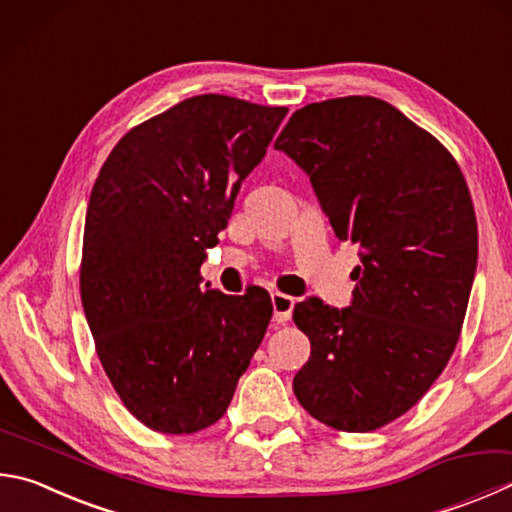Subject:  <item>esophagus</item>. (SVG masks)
Wrapping results in <instances>:
<instances>
[{"mask_svg":"<svg viewBox=\"0 0 512 512\" xmlns=\"http://www.w3.org/2000/svg\"><path fill=\"white\" fill-rule=\"evenodd\" d=\"M271 304H273V320L277 324H284V322L291 320V313H293V306H295V300L291 295L273 293Z\"/></svg>","mask_w":512,"mask_h":512,"instance_id":"obj_1","label":"esophagus"}]
</instances>
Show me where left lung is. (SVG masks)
Listing matches in <instances>:
<instances>
[{
	"label": "left lung",
	"mask_w": 512,
	"mask_h": 512,
	"mask_svg": "<svg viewBox=\"0 0 512 512\" xmlns=\"http://www.w3.org/2000/svg\"><path fill=\"white\" fill-rule=\"evenodd\" d=\"M275 150L360 255L349 306L295 304L311 358L293 392L333 430H378L421 401L457 347L477 271L466 179L432 134L371 96L297 109Z\"/></svg>",
	"instance_id": "obj_1"
}]
</instances>
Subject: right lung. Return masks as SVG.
Instances as JSON below:
<instances>
[{
  "mask_svg": "<svg viewBox=\"0 0 512 512\" xmlns=\"http://www.w3.org/2000/svg\"><path fill=\"white\" fill-rule=\"evenodd\" d=\"M286 114L192 96L120 138L91 190L82 309L120 401L156 432L217 423L262 345L268 293L226 295L199 268Z\"/></svg>",
  "mask_w": 512,
  "mask_h": 512,
  "instance_id": "1",
  "label": "right lung"
}]
</instances>
